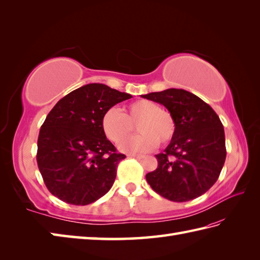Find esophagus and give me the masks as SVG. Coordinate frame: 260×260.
<instances>
[{"label": "esophagus", "mask_w": 260, "mask_h": 260, "mask_svg": "<svg viewBox=\"0 0 260 260\" xmlns=\"http://www.w3.org/2000/svg\"><path fill=\"white\" fill-rule=\"evenodd\" d=\"M128 156L129 157H134V158H139V159L144 157L143 155H140V154H128Z\"/></svg>", "instance_id": "1"}]
</instances>
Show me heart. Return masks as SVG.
Segmentation results:
<instances>
[{"mask_svg":"<svg viewBox=\"0 0 260 260\" xmlns=\"http://www.w3.org/2000/svg\"><path fill=\"white\" fill-rule=\"evenodd\" d=\"M140 133L126 139L131 134L133 124ZM101 126L104 135L113 143H120L119 148L128 153H146L154 150L159 143L167 145L173 140L176 132V121L168 110L161 109L155 102L141 99L131 103L120 113L117 108H109L102 116Z\"/></svg>","mask_w":260,"mask_h":260,"instance_id":"b5f03b06","label":"heart"}]
</instances>
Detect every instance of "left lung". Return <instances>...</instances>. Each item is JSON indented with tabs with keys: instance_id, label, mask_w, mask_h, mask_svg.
<instances>
[{
	"instance_id": "8db88e82",
	"label": "left lung",
	"mask_w": 260,
	"mask_h": 260,
	"mask_svg": "<svg viewBox=\"0 0 260 260\" xmlns=\"http://www.w3.org/2000/svg\"><path fill=\"white\" fill-rule=\"evenodd\" d=\"M162 104L173 115L176 132L169 146L157 154V168L146 181L159 196L185 202L206 193L215 182L225 161L223 125L201 98L184 89L143 95Z\"/></svg>"
}]
</instances>
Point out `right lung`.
Returning <instances> with one entry per match:
<instances>
[{
	"instance_id": "1",
	"label": "right lung",
	"mask_w": 260,
	"mask_h": 260,
	"mask_svg": "<svg viewBox=\"0 0 260 260\" xmlns=\"http://www.w3.org/2000/svg\"><path fill=\"white\" fill-rule=\"evenodd\" d=\"M132 95L103 84L85 85L60 99L48 114L38 137L37 162L51 194L86 206L113 186L117 153L104 135L103 114Z\"/></svg>"
}]
</instances>
